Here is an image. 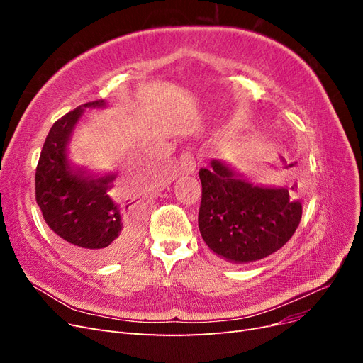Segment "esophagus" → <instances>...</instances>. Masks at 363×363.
I'll use <instances>...</instances> for the list:
<instances>
[{
    "label": "esophagus",
    "mask_w": 363,
    "mask_h": 363,
    "mask_svg": "<svg viewBox=\"0 0 363 363\" xmlns=\"http://www.w3.org/2000/svg\"><path fill=\"white\" fill-rule=\"evenodd\" d=\"M196 168L195 157L191 151H183L180 156V171L183 174H194Z\"/></svg>",
    "instance_id": "34e87169"
}]
</instances>
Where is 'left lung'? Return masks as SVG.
Instances as JSON below:
<instances>
[{"label":"left lung","instance_id":"1","mask_svg":"<svg viewBox=\"0 0 363 363\" xmlns=\"http://www.w3.org/2000/svg\"><path fill=\"white\" fill-rule=\"evenodd\" d=\"M288 168V164H284ZM199 227L216 256L248 263L280 250L301 221L303 206L291 188H263L244 180L219 160L201 168Z\"/></svg>","mask_w":363,"mask_h":363}]
</instances>
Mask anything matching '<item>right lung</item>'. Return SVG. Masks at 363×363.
<instances>
[{
    "mask_svg": "<svg viewBox=\"0 0 363 363\" xmlns=\"http://www.w3.org/2000/svg\"><path fill=\"white\" fill-rule=\"evenodd\" d=\"M101 106L103 100L86 103L52 124L35 177L36 203L48 227L94 263L115 260L138 244L145 211L142 203L115 201L116 175L98 177L69 164L67 145L75 123L83 108Z\"/></svg>",
    "mask_w": 363,
    "mask_h": 363,
    "instance_id": "right-lung-1",
    "label": "right lung"
}]
</instances>
